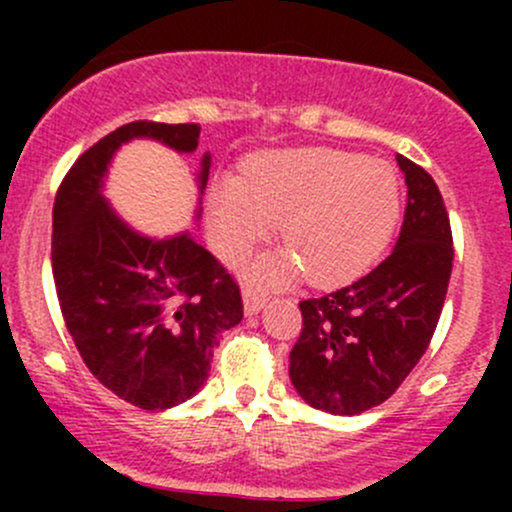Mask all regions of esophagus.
I'll use <instances>...</instances> for the list:
<instances>
[{
	"mask_svg": "<svg viewBox=\"0 0 512 512\" xmlns=\"http://www.w3.org/2000/svg\"><path fill=\"white\" fill-rule=\"evenodd\" d=\"M243 305H245V315H255L260 313L264 305V293H260L255 286L245 284L243 286Z\"/></svg>",
	"mask_w": 512,
	"mask_h": 512,
	"instance_id": "obj_1",
	"label": "esophagus"
}]
</instances>
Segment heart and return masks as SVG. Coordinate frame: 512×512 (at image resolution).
<instances>
[{"label":"heart","instance_id":"1","mask_svg":"<svg viewBox=\"0 0 512 512\" xmlns=\"http://www.w3.org/2000/svg\"><path fill=\"white\" fill-rule=\"evenodd\" d=\"M395 168L351 151L284 149L257 156L245 178L216 180L209 195L211 236L238 260L281 223L284 255H267L252 274L267 284L303 269L313 284L351 281L373 264L399 219Z\"/></svg>","mask_w":512,"mask_h":512}]
</instances>
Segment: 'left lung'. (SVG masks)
I'll return each mask as SVG.
<instances>
[{
	"instance_id": "8db88e82",
	"label": "left lung",
	"mask_w": 512,
	"mask_h": 512,
	"mask_svg": "<svg viewBox=\"0 0 512 512\" xmlns=\"http://www.w3.org/2000/svg\"><path fill=\"white\" fill-rule=\"evenodd\" d=\"M397 163L407 209L392 255L354 284L301 301L291 383L330 414H361L395 395L426 354L448 293L455 250L443 197L424 168Z\"/></svg>"
}]
</instances>
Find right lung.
<instances>
[{
  "instance_id": "1",
  "label": "right lung",
  "mask_w": 512,
  "mask_h": 512,
  "mask_svg": "<svg viewBox=\"0 0 512 512\" xmlns=\"http://www.w3.org/2000/svg\"><path fill=\"white\" fill-rule=\"evenodd\" d=\"M199 125L137 120L84 151L52 207V276L76 349L98 383L139 409H168L207 383L223 330L243 320L228 269L190 238L139 236L108 207L110 158L134 137L197 149ZM209 178V156L199 192Z\"/></svg>"
}]
</instances>
